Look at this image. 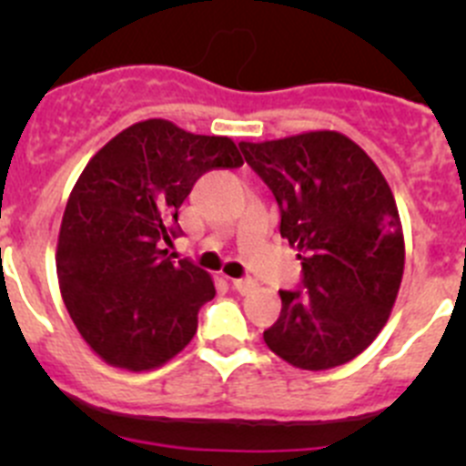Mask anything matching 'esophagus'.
Segmentation results:
<instances>
[{
  "instance_id": "obj_1",
  "label": "esophagus",
  "mask_w": 466,
  "mask_h": 466,
  "mask_svg": "<svg viewBox=\"0 0 466 466\" xmlns=\"http://www.w3.org/2000/svg\"><path fill=\"white\" fill-rule=\"evenodd\" d=\"M232 289L238 290V293H250L255 289V279L250 277H241V279H232Z\"/></svg>"
}]
</instances>
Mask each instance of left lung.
<instances>
[{"instance_id": "1", "label": "left lung", "mask_w": 466, "mask_h": 466, "mask_svg": "<svg viewBox=\"0 0 466 466\" xmlns=\"http://www.w3.org/2000/svg\"><path fill=\"white\" fill-rule=\"evenodd\" d=\"M238 148L275 196L281 237L302 259V284L279 290L281 313L263 340L295 368L350 363L388 322L403 277L401 220L383 173L333 130Z\"/></svg>"}]
</instances>
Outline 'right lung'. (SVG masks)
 <instances>
[{
  "label": "right lung",
  "mask_w": 466,
  "mask_h": 466,
  "mask_svg": "<svg viewBox=\"0 0 466 466\" xmlns=\"http://www.w3.org/2000/svg\"><path fill=\"white\" fill-rule=\"evenodd\" d=\"M243 164L229 137L164 119L130 126L83 168L58 237L60 293L83 340L115 368L144 372L185 350L214 281L167 246L203 173Z\"/></svg>",
  "instance_id": "obj_1"
}]
</instances>
